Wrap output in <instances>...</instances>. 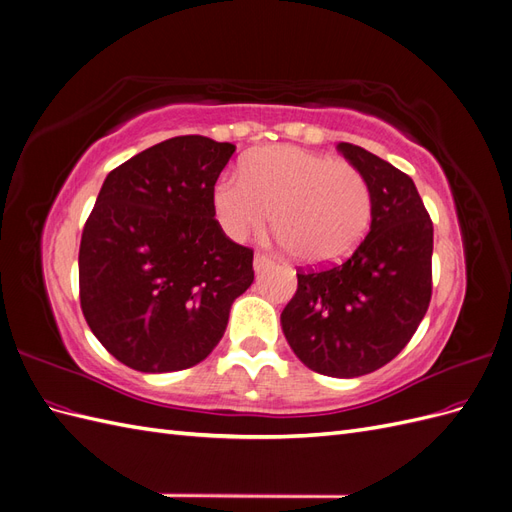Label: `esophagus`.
<instances>
[{"instance_id":"1","label":"esophagus","mask_w":512,"mask_h":512,"mask_svg":"<svg viewBox=\"0 0 512 512\" xmlns=\"http://www.w3.org/2000/svg\"><path fill=\"white\" fill-rule=\"evenodd\" d=\"M271 265H273V260H271L269 256H265V254H256V256H254V271H256V273L269 269Z\"/></svg>"}]
</instances>
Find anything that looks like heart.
<instances>
[{"mask_svg":"<svg viewBox=\"0 0 512 512\" xmlns=\"http://www.w3.org/2000/svg\"><path fill=\"white\" fill-rule=\"evenodd\" d=\"M213 215L230 239L243 241L273 218L277 243L309 265L348 258L371 222V194L361 170L292 145L262 147L224 175L211 192Z\"/></svg>","mask_w":512,"mask_h":512,"instance_id":"1","label":"heart"}]
</instances>
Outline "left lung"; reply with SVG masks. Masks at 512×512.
I'll return each mask as SVG.
<instances>
[{"mask_svg": "<svg viewBox=\"0 0 512 512\" xmlns=\"http://www.w3.org/2000/svg\"><path fill=\"white\" fill-rule=\"evenodd\" d=\"M337 151L369 185V232L342 265L297 273L280 320L303 365L356 378L393 361L421 324L431 299L433 224L406 173L352 143Z\"/></svg>", "mask_w": 512, "mask_h": 512, "instance_id": "left-lung-1", "label": "left lung"}]
</instances>
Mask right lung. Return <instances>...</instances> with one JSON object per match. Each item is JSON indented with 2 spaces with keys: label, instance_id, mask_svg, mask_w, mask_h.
<instances>
[{
  "label": "right lung",
  "instance_id": "1",
  "mask_svg": "<svg viewBox=\"0 0 512 512\" xmlns=\"http://www.w3.org/2000/svg\"><path fill=\"white\" fill-rule=\"evenodd\" d=\"M232 153L207 136H175L104 179L81 237V307L123 365L166 374L205 361L252 286V250L224 235L211 207Z\"/></svg>",
  "mask_w": 512,
  "mask_h": 512
}]
</instances>
